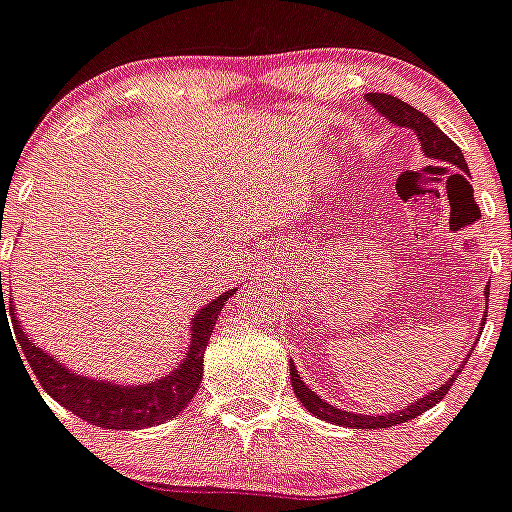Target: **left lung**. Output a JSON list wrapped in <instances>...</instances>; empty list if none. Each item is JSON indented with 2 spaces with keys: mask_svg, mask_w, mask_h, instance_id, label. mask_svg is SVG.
<instances>
[{
  "mask_svg": "<svg viewBox=\"0 0 512 512\" xmlns=\"http://www.w3.org/2000/svg\"><path fill=\"white\" fill-rule=\"evenodd\" d=\"M366 101H369L371 106H374L376 111L386 118V121L394 123V126L411 128V131H414V136L421 141V151L428 160L453 165V168L468 173V163H466V158H463L461 148H458L456 143H453L451 138H448L446 133H443L441 128L431 121V118L423 116L418 108L409 106V103L401 101V98H396L391 94H366ZM488 287H485V294H488ZM483 324H485V319H483ZM483 324H480V327H483ZM463 364H466V361H463ZM463 364L458 366L456 374H453L451 379L443 381V384L436 386L433 391H428L423 399H418L411 406H406V409L394 411V414H386V416H379V414L364 416V414H354V411L337 409V406H332L329 401H324L322 396H317L307 384H304L302 376H299V371L294 369L292 361H289V379H292L294 396L302 401L304 409H307L309 414L322 418V421L337 423V426H349V428H389V426H396V423H406V421H411V418L421 416L426 409H433V406H436L438 401L448 394V389L453 386L456 376L463 371Z\"/></svg>",
  "mask_w": 512,
  "mask_h": 512,
  "instance_id": "left-lung-1",
  "label": "left lung"
}]
</instances>
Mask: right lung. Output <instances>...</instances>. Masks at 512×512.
<instances>
[{
  "label": "right lung",
  "instance_id": "right-lung-1",
  "mask_svg": "<svg viewBox=\"0 0 512 512\" xmlns=\"http://www.w3.org/2000/svg\"><path fill=\"white\" fill-rule=\"evenodd\" d=\"M0 292H2V275H0ZM235 294V289L215 297L213 302L198 309V314L190 322V347L188 356L173 369L170 374L160 376L156 381L136 386L113 384V381L89 379L84 374L66 369L56 356L46 354L32 344V337L22 329L17 317H12L14 334L19 339L24 356H27L29 366H32L34 376L39 379L41 389L69 409L71 414L84 418V421L94 423L101 428H148L158 426V423L175 418L185 406L190 404L200 389V379H203V356L208 349L210 334H213L218 314L223 309L227 299ZM2 309H4V292H2ZM14 314V307H9ZM7 314V312H4Z\"/></svg>",
  "mask_w": 512,
  "mask_h": 512
}]
</instances>
